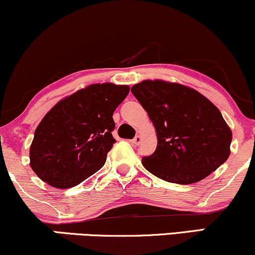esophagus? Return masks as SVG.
I'll return each mask as SVG.
<instances>
[{
    "mask_svg": "<svg viewBox=\"0 0 255 255\" xmlns=\"http://www.w3.org/2000/svg\"><path fill=\"white\" fill-rule=\"evenodd\" d=\"M140 142H142V137L140 136H136L132 140H131V143L134 144V145H139Z\"/></svg>",
    "mask_w": 255,
    "mask_h": 255,
    "instance_id": "obj_1",
    "label": "esophagus"
}]
</instances>
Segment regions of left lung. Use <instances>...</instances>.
Here are the masks:
<instances>
[{
	"label": "left lung",
	"instance_id": "left-lung-1",
	"mask_svg": "<svg viewBox=\"0 0 255 255\" xmlns=\"http://www.w3.org/2000/svg\"><path fill=\"white\" fill-rule=\"evenodd\" d=\"M131 92L155 127L157 147L142 164L170 183L203 180L231 155L232 130L219 109L196 90L161 79L143 80Z\"/></svg>",
	"mask_w": 255,
	"mask_h": 255
}]
</instances>
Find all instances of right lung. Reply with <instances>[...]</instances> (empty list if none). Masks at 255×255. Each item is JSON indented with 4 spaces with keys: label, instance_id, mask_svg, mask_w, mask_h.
Segmentation results:
<instances>
[{
    "label": "right lung",
    "instance_id": "right-lung-1",
    "mask_svg": "<svg viewBox=\"0 0 255 255\" xmlns=\"http://www.w3.org/2000/svg\"><path fill=\"white\" fill-rule=\"evenodd\" d=\"M128 85L92 84L61 99L37 125L30 144V168L40 180L67 189L105 164L116 139L113 112Z\"/></svg>",
    "mask_w": 255,
    "mask_h": 255
}]
</instances>
